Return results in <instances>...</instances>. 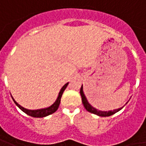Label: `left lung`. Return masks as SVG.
Segmentation results:
<instances>
[{"mask_svg": "<svg viewBox=\"0 0 146 146\" xmlns=\"http://www.w3.org/2000/svg\"><path fill=\"white\" fill-rule=\"evenodd\" d=\"M80 96H81V99H82V103H83L84 107V108L87 110L88 111L91 112V113H92V114H95V115H96L98 116H101V117H108V116H111L112 115H114V114H115L116 112L119 111L121 109H123V108L124 107H122V108H120L118 109H115V110H113V111H99L97 109H96L95 108H93L92 105L88 102L87 99L85 97V96L84 94V92H83V85H81V88H80Z\"/></svg>", "mask_w": 146, "mask_h": 146, "instance_id": "left-lung-1", "label": "left lung"}]
</instances>
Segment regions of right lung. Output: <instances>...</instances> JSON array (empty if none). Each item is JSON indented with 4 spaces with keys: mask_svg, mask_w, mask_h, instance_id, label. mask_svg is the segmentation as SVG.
<instances>
[{
    "mask_svg": "<svg viewBox=\"0 0 146 146\" xmlns=\"http://www.w3.org/2000/svg\"><path fill=\"white\" fill-rule=\"evenodd\" d=\"M68 84L69 83H66V84L61 88V90H60V92H59L58 93V96L57 98L56 101L54 102L51 106H50L48 108H46L38 109V110H28V109L24 108L22 106H20V105L13 99V97L12 98H13V101L16 104V106H17L21 111H23L24 113H26L27 115L31 116V117H34V118H42V117H46V116L49 115H51V114L54 113V112L58 110V108L59 107V104H60V102H61V98H62V96L63 94V92L65 91L66 87L68 86Z\"/></svg>",
    "mask_w": 146,
    "mask_h": 146,
    "instance_id": "right-lung-1",
    "label": "right lung"
}]
</instances>
